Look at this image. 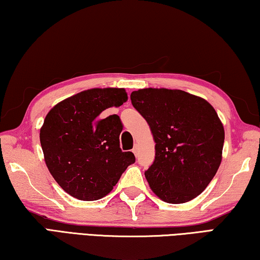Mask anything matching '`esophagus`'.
Here are the masks:
<instances>
[{
  "label": "esophagus",
  "instance_id": "esophagus-1",
  "mask_svg": "<svg viewBox=\"0 0 260 260\" xmlns=\"http://www.w3.org/2000/svg\"><path fill=\"white\" fill-rule=\"evenodd\" d=\"M133 152H134V155H135V156H138V152H139V147H138V144H135V146H134V148H133Z\"/></svg>",
  "mask_w": 260,
  "mask_h": 260
}]
</instances>
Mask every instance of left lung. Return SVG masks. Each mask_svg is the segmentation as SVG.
<instances>
[{
    "label": "left lung",
    "mask_w": 260,
    "mask_h": 260,
    "mask_svg": "<svg viewBox=\"0 0 260 260\" xmlns=\"http://www.w3.org/2000/svg\"><path fill=\"white\" fill-rule=\"evenodd\" d=\"M156 142L144 172L152 191L172 204L191 201L208 187L221 162L225 131L205 100L179 89L146 88L131 94Z\"/></svg>",
    "instance_id": "left-lung-1"
}]
</instances>
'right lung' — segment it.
I'll use <instances>...</instances> for the list:
<instances>
[{
  "mask_svg": "<svg viewBox=\"0 0 260 260\" xmlns=\"http://www.w3.org/2000/svg\"><path fill=\"white\" fill-rule=\"evenodd\" d=\"M126 101L124 88H94L61 101L47 114L40 131L47 167L76 199H102L135 162L133 152L120 149L119 116L100 118L105 109Z\"/></svg>",
  "mask_w": 260,
  "mask_h": 260,
  "instance_id": "obj_1",
  "label": "right lung"
}]
</instances>
